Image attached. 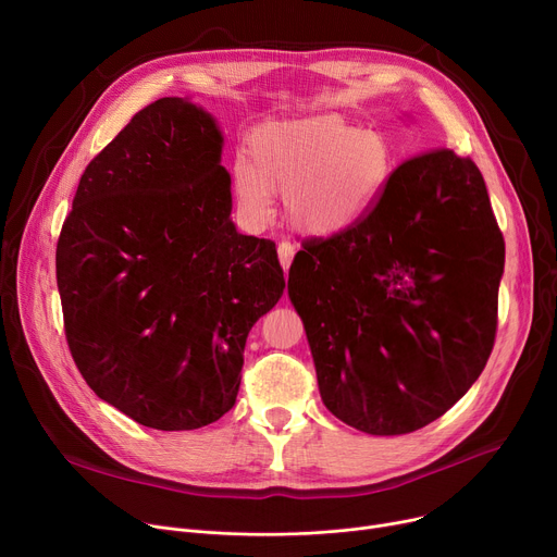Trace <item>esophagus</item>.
I'll use <instances>...</instances> for the list:
<instances>
[{
    "label": "esophagus",
    "instance_id": "1",
    "mask_svg": "<svg viewBox=\"0 0 557 557\" xmlns=\"http://www.w3.org/2000/svg\"><path fill=\"white\" fill-rule=\"evenodd\" d=\"M277 255H280V263H282V269H284V271H288L290 261H294V255H296V246L290 244V242H282V244L277 246Z\"/></svg>",
    "mask_w": 557,
    "mask_h": 557
}]
</instances>
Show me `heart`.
<instances>
[{
	"instance_id": "b5f03b06",
	"label": "heart",
	"mask_w": 557,
	"mask_h": 557,
	"mask_svg": "<svg viewBox=\"0 0 557 557\" xmlns=\"http://www.w3.org/2000/svg\"><path fill=\"white\" fill-rule=\"evenodd\" d=\"M395 169L393 141L379 131L318 114L257 126L248 158L232 166L239 208L263 219L271 194L284 196L286 219L309 237H334L357 225L382 196Z\"/></svg>"
}]
</instances>
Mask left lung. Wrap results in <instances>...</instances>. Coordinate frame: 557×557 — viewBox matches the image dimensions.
Here are the masks:
<instances>
[{
  "label": "left lung",
  "instance_id": "8db88e82",
  "mask_svg": "<svg viewBox=\"0 0 557 557\" xmlns=\"http://www.w3.org/2000/svg\"><path fill=\"white\" fill-rule=\"evenodd\" d=\"M504 261L470 158L431 149L401 162L357 225L302 242L290 263L323 404L372 435L445 416L490 359Z\"/></svg>",
  "mask_w": 557,
  "mask_h": 557
}]
</instances>
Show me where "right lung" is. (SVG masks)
Returning <instances> with one entry per match:
<instances>
[{
  "instance_id": "right-lung-1",
  "label": "right lung",
  "mask_w": 557,
  "mask_h": 557,
  "mask_svg": "<svg viewBox=\"0 0 557 557\" xmlns=\"http://www.w3.org/2000/svg\"><path fill=\"white\" fill-rule=\"evenodd\" d=\"M221 151L202 108L178 97L146 106L83 171L55 246L78 372L160 431L230 411L248 332L286 286L275 244L230 219Z\"/></svg>"
}]
</instances>
